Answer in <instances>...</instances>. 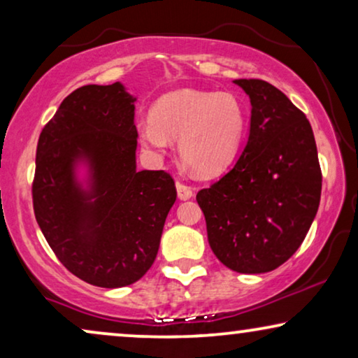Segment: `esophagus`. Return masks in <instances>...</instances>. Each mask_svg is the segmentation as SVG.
Returning <instances> with one entry per match:
<instances>
[{
	"label": "esophagus",
	"mask_w": 358,
	"mask_h": 358,
	"mask_svg": "<svg viewBox=\"0 0 358 358\" xmlns=\"http://www.w3.org/2000/svg\"><path fill=\"white\" fill-rule=\"evenodd\" d=\"M176 189H178V195H179L180 200H189L194 195L192 187H190V185H187V184L180 182V180L176 182Z\"/></svg>",
	"instance_id": "34e87169"
}]
</instances>
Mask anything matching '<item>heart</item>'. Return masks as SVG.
Listing matches in <instances>:
<instances>
[{"label":"heart","instance_id":"obj_1","mask_svg":"<svg viewBox=\"0 0 358 358\" xmlns=\"http://www.w3.org/2000/svg\"><path fill=\"white\" fill-rule=\"evenodd\" d=\"M246 129V109L231 92L180 90L161 97L151 119L140 122L138 140L155 156H164L179 140L184 163L202 176L220 174L236 156Z\"/></svg>","mask_w":358,"mask_h":358}]
</instances>
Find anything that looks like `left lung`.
Instances as JSON below:
<instances>
[{"mask_svg": "<svg viewBox=\"0 0 358 358\" xmlns=\"http://www.w3.org/2000/svg\"><path fill=\"white\" fill-rule=\"evenodd\" d=\"M251 99V130L236 164L199 190L208 244L239 273L271 272L301 246L321 199L322 174L306 115L262 80L234 81Z\"/></svg>", "mask_w": 358, "mask_h": 358, "instance_id": "1", "label": "left lung"}]
</instances>
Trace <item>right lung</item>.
<instances>
[{
	"instance_id": "obj_1",
	"label": "right lung",
	"mask_w": 358,
	"mask_h": 358,
	"mask_svg": "<svg viewBox=\"0 0 358 358\" xmlns=\"http://www.w3.org/2000/svg\"><path fill=\"white\" fill-rule=\"evenodd\" d=\"M136 136L134 97L120 83L78 87L38 136L36 220L58 261L91 285L125 287L148 272L178 197L169 173L136 171ZM80 157L92 163L91 196L72 180Z\"/></svg>"
}]
</instances>
